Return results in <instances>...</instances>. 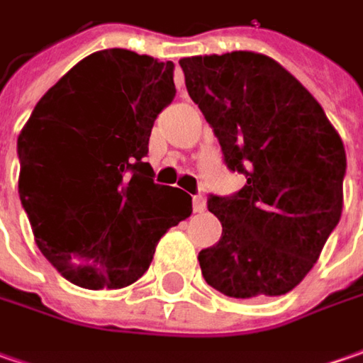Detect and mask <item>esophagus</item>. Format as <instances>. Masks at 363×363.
Returning <instances> with one entry per match:
<instances>
[{"label": "esophagus", "instance_id": "1", "mask_svg": "<svg viewBox=\"0 0 363 363\" xmlns=\"http://www.w3.org/2000/svg\"><path fill=\"white\" fill-rule=\"evenodd\" d=\"M193 206L196 213H205L206 211V199L203 196V194H196V196H193Z\"/></svg>", "mask_w": 363, "mask_h": 363}]
</instances>
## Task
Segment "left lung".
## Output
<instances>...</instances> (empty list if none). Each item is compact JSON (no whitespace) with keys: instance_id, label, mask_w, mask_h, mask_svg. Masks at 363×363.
Segmentation results:
<instances>
[{"instance_id":"obj_1","label":"left lung","mask_w":363,"mask_h":363,"mask_svg":"<svg viewBox=\"0 0 363 363\" xmlns=\"http://www.w3.org/2000/svg\"><path fill=\"white\" fill-rule=\"evenodd\" d=\"M179 64L227 167L247 179L239 193L208 196L223 235L199 253L203 277L237 299L287 294L340 223L344 143L318 100L273 57L231 52Z\"/></svg>"}]
</instances>
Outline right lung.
<instances>
[{
    "mask_svg": "<svg viewBox=\"0 0 363 363\" xmlns=\"http://www.w3.org/2000/svg\"><path fill=\"white\" fill-rule=\"evenodd\" d=\"M172 69L122 48L94 52L19 132V199L35 243L78 287L140 279L160 237L193 213V199L157 184L144 162L155 120L177 94Z\"/></svg>",
    "mask_w": 363,
    "mask_h": 363,
    "instance_id": "1",
    "label": "right lung"
}]
</instances>
